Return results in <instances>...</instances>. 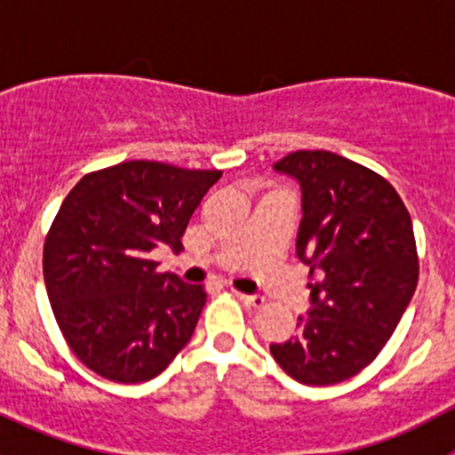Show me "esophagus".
I'll return each mask as SVG.
<instances>
[{
    "instance_id": "esophagus-1",
    "label": "esophagus",
    "mask_w": 455,
    "mask_h": 455,
    "mask_svg": "<svg viewBox=\"0 0 455 455\" xmlns=\"http://www.w3.org/2000/svg\"><path fill=\"white\" fill-rule=\"evenodd\" d=\"M235 297L242 301V304L251 306V308H261V306L266 304V299L261 295H246V292H235Z\"/></svg>"
}]
</instances>
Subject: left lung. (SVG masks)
Masks as SVG:
<instances>
[{
    "instance_id": "1",
    "label": "left lung",
    "mask_w": 455,
    "mask_h": 455,
    "mask_svg": "<svg viewBox=\"0 0 455 455\" xmlns=\"http://www.w3.org/2000/svg\"><path fill=\"white\" fill-rule=\"evenodd\" d=\"M273 169L299 182L297 257L319 279L299 334L270 355L299 383H341L379 356L414 297L411 218L385 178L332 151H292Z\"/></svg>"
}]
</instances>
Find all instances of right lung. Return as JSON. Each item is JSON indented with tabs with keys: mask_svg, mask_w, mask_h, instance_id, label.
Returning <instances> with one entry per match:
<instances>
[{
	"mask_svg": "<svg viewBox=\"0 0 455 455\" xmlns=\"http://www.w3.org/2000/svg\"><path fill=\"white\" fill-rule=\"evenodd\" d=\"M222 172L127 160L81 178L44 246L57 323L79 361L114 383H142L189 343L202 286L156 273L151 251L182 249L191 215Z\"/></svg>",
	"mask_w": 455,
	"mask_h": 455,
	"instance_id": "obj_1",
	"label": "right lung"
}]
</instances>
